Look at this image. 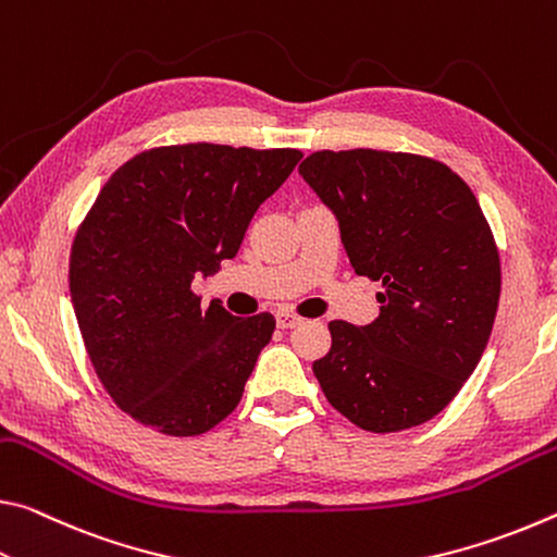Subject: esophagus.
<instances>
[{
  "label": "esophagus",
  "instance_id": "34e87169",
  "mask_svg": "<svg viewBox=\"0 0 557 557\" xmlns=\"http://www.w3.org/2000/svg\"><path fill=\"white\" fill-rule=\"evenodd\" d=\"M276 323H278V327H284V331H288V327H296V325L304 323V318L296 315V313H290V311H278L276 313Z\"/></svg>",
  "mask_w": 557,
  "mask_h": 557
}]
</instances>
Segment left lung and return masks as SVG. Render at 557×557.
<instances>
[{
	"label": "left lung",
	"instance_id": "8db88e82",
	"mask_svg": "<svg viewBox=\"0 0 557 557\" xmlns=\"http://www.w3.org/2000/svg\"><path fill=\"white\" fill-rule=\"evenodd\" d=\"M298 172L338 216L355 273L382 286L370 325L327 323L323 395L364 432L430 422L476 370L498 311V246L476 197L412 152L318 150Z\"/></svg>",
	"mask_w": 557,
	"mask_h": 557
}]
</instances>
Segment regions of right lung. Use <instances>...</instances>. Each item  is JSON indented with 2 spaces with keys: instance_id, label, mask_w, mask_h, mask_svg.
Listing matches in <instances>:
<instances>
[{
  "instance_id": "add662e5",
  "label": "right lung",
  "mask_w": 557,
  "mask_h": 557,
  "mask_svg": "<svg viewBox=\"0 0 557 557\" xmlns=\"http://www.w3.org/2000/svg\"><path fill=\"white\" fill-rule=\"evenodd\" d=\"M304 152L187 143L117 168L71 246L73 311L113 403L168 436L205 434L244 395L273 327L271 313L202 308L195 276L239 251L261 202Z\"/></svg>"
}]
</instances>
